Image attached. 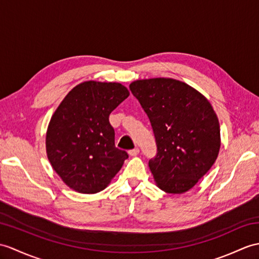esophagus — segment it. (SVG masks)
<instances>
[{
	"instance_id": "obj_1",
	"label": "esophagus",
	"mask_w": 259,
	"mask_h": 259,
	"mask_svg": "<svg viewBox=\"0 0 259 259\" xmlns=\"http://www.w3.org/2000/svg\"><path fill=\"white\" fill-rule=\"evenodd\" d=\"M129 154L131 155V157H136V155L139 154V149H138V148H135V149L130 150V151H129Z\"/></svg>"
}]
</instances>
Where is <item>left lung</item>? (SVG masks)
Returning <instances> with one entry per match:
<instances>
[{"label": "left lung", "instance_id": "1", "mask_svg": "<svg viewBox=\"0 0 259 259\" xmlns=\"http://www.w3.org/2000/svg\"><path fill=\"white\" fill-rule=\"evenodd\" d=\"M129 87L153 129L157 155L149 167L155 184L166 193H185L208 172L220 152V122L212 105L173 78L139 79Z\"/></svg>", "mask_w": 259, "mask_h": 259}]
</instances>
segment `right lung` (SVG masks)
Masks as SVG:
<instances>
[{"label":"right lung","mask_w":259,"mask_h":259,"mask_svg":"<svg viewBox=\"0 0 259 259\" xmlns=\"http://www.w3.org/2000/svg\"><path fill=\"white\" fill-rule=\"evenodd\" d=\"M129 95L119 82L83 81L53 113L46 132L47 158L71 190L98 193L122 167L128 153L115 146L109 115Z\"/></svg>","instance_id":"1"}]
</instances>
